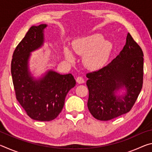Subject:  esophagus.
Wrapping results in <instances>:
<instances>
[{"instance_id": "esophagus-1", "label": "esophagus", "mask_w": 152, "mask_h": 152, "mask_svg": "<svg viewBox=\"0 0 152 152\" xmlns=\"http://www.w3.org/2000/svg\"><path fill=\"white\" fill-rule=\"evenodd\" d=\"M76 82H78V84H82V83H84V80L83 78H82V77L78 76V77H77V78H76Z\"/></svg>"}]
</instances>
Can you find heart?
<instances>
[{
    "label": "heart",
    "instance_id": "obj_1",
    "mask_svg": "<svg viewBox=\"0 0 152 152\" xmlns=\"http://www.w3.org/2000/svg\"><path fill=\"white\" fill-rule=\"evenodd\" d=\"M72 50L78 55L84 56L83 63L89 69L95 70L104 66L111 52L112 44L103 39L101 34H94L74 41ZM64 55L69 61H73L74 57L68 48L64 50Z\"/></svg>",
    "mask_w": 152,
    "mask_h": 152
}]
</instances>
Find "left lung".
<instances>
[{
    "label": "left lung",
    "mask_w": 152,
    "mask_h": 152,
    "mask_svg": "<svg viewBox=\"0 0 152 152\" xmlns=\"http://www.w3.org/2000/svg\"><path fill=\"white\" fill-rule=\"evenodd\" d=\"M143 51L128 33L119 55L100 70L86 74L87 105L95 119L109 121L130 111L143 86ZM125 87L123 96L115 94Z\"/></svg>",
    "instance_id": "left-lung-1"
}]
</instances>
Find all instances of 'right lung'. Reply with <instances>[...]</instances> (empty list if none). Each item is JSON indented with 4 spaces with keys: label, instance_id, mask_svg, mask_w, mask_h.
<instances>
[{
    "label": "right lung",
    "instance_id": "add662e5",
    "mask_svg": "<svg viewBox=\"0 0 152 152\" xmlns=\"http://www.w3.org/2000/svg\"><path fill=\"white\" fill-rule=\"evenodd\" d=\"M47 25L32 26L15 48L11 61V74L16 99L28 116L39 121H50L62 110L69 91L76 85L71 74L49 70L40 79H34L28 67L30 53L43 43Z\"/></svg>",
    "mask_w": 152,
    "mask_h": 152
}]
</instances>
